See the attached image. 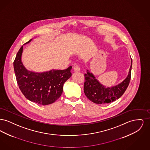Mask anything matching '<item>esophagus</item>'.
<instances>
[{"label": "esophagus", "mask_w": 150, "mask_h": 150, "mask_svg": "<svg viewBox=\"0 0 150 150\" xmlns=\"http://www.w3.org/2000/svg\"><path fill=\"white\" fill-rule=\"evenodd\" d=\"M74 71L75 72L80 71V67H79V66L78 64H76V65L74 66Z\"/></svg>", "instance_id": "esophagus-1"}]
</instances>
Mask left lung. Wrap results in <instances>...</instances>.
I'll list each match as a JSON object with an SVG mask.
<instances>
[{
  "label": "left lung",
  "instance_id": "8db88e82",
  "mask_svg": "<svg viewBox=\"0 0 150 150\" xmlns=\"http://www.w3.org/2000/svg\"><path fill=\"white\" fill-rule=\"evenodd\" d=\"M132 64L128 75L122 83L111 88H105L100 84L90 71L87 70L84 74L85 82L84 91L87 98L95 103L104 104L112 102L118 100L127 89L131 78Z\"/></svg>",
  "mask_w": 150,
  "mask_h": 150
}]
</instances>
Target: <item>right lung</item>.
Segmentation results:
<instances>
[{"label":"right lung","mask_w":150,"mask_h":150,"mask_svg":"<svg viewBox=\"0 0 150 150\" xmlns=\"http://www.w3.org/2000/svg\"><path fill=\"white\" fill-rule=\"evenodd\" d=\"M22 50L23 46L13 62L17 83L22 93L28 100L39 105L53 103L61 96L64 84L71 76V66L63 70H52L42 73L29 71L22 63Z\"/></svg>","instance_id":"right-lung-1"}]
</instances>
